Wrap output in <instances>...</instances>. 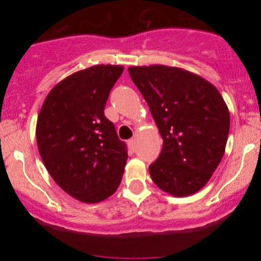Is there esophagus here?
<instances>
[{
	"mask_svg": "<svg viewBox=\"0 0 261 261\" xmlns=\"http://www.w3.org/2000/svg\"><path fill=\"white\" fill-rule=\"evenodd\" d=\"M135 143H136V141H135V139H131L127 141V145H128V148H130V151H135Z\"/></svg>",
	"mask_w": 261,
	"mask_h": 261,
	"instance_id": "esophagus-1",
	"label": "esophagus"
}]
</instances>
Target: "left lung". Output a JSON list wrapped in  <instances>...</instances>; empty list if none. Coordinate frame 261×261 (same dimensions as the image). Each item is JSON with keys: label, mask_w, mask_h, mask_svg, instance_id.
I'll list each match as a JSON object with an SVG mask.
<instances>
[{"label": "left lung", "mask_w": 261, "mask_h": 261, "mask_svg": "<svg viewBox=\"0 0 261 261\" xmlns=\"http://www.w3.org/2000/svg\"><path fill=\"white\" fill-rule=\"evenodd\" d=\"M136 85L163 139L149 166L152 180L173 196L195 194L206 185L224 154L229 110L208 81L179 67L131 66Z\"/></svg>", "instance_id": "obj_1"}]
</instances>
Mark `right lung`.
Instances as JSON below:
<instances>
[{
	"label": "right lung",
	"instance_id": "1",
	"mask_svg": "<svg viewBox=\"0 0 261 261\" xmlns=\"http://www.w3.org/2000/svg\"><path fill=\"white\" fill-rule=\"evenodd\" d=\"M119 65H95L59 82L45 98L37 143L45 168L65 193L86 203L112 196L126 166V145L104 115Z\"/></svg>",
	"mask_w": 261,
	"mask_h": 261
}]
</instances>
